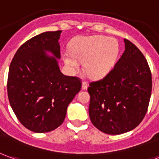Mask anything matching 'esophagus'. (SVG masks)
I'll return each mask as SVG.
<instances>
[{
  "instance_id": "1",
  "label": "esophagus",
  "mask_w": 159,
  "mask_h": 159,
  "mask_svg": "<svg viewBox=\"0 0 159 159\" xmlns=\"http://www.w3.org/2000/svg\"><path fill=\"white\" fill-rule=\"evenodd\" d=\"M88 87H89L88 83H86V82H83V84H82V89H83V90H86V89H88Z\"/></svg>"
}]
</instances>
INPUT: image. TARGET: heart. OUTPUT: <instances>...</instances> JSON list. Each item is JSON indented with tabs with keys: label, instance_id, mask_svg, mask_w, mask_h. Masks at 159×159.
Returning a JSON list of instances; mask_svg holds the SVG:
<instances>
[{
	"label": "heart",
	"instance_id": "heart-1",
	"mask_svg": "<svg viewBox=\"0 0 159 159\" xmlns=\"http://www.w3.org/2000/svg\"><path fill=\"white\" fill-rule=\"evenodd\" d=\"M120 54L117 39L103 35L80 37L73 41L70 50L62 53L65 64L72 71L84 62V71L92 79H101L109 73Z\"/></svg>",
	"mask_w": 159,
	"mask_h": 159
}]
</instances>
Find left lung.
Wrapping results in <instances>:
<instances>
[{
  "label": "left lung",
  "mask_w": 159,
  "mask_h": 159,
  "mask_svg": "<svg viewBox=\"0 0 159 159\" xmlns=\"http://www.w3.org/2000/svg\"><path fill=\"white\" fill-rule=\"evenodd\" d=\"M125 51L103 79L89 83V116L95 127L109 135L133 130L148 111L152 74L137 47L126 39Z\"/></svg>",
  "instance_id": "1"
}]
</instances>
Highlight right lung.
I'll return each instance as SVG.
<instances>
[{
  "mask_svg": "<svg viewBox=\"0 0 159 159\" xmlns=\"http://www.w3.org/2000/svg\"><path fill=\"white\" fill-rule=\"evenodd\" d=\"M61 34L44 32L30 39L17 50L9 67L11 107L21 124L37 133L51 131L63 123L69 103L82 88L80 78L60 70Z\"/></svg>",
  "mask_w": 159,
  "mask_h": 159,
  "instance_id": "obj_1",
  "label": "right lung"
}]
</instances>
